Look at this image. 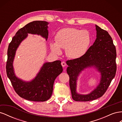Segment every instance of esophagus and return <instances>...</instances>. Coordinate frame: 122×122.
<instances>
[{
  "label": "esophagus",
  "mask_w": 122,
  "mask_h": 122,
  "mask_svg": "<svg viewBox=\"0 0 122 122\" xmlns=\"http://www.w3.org/2000/svg\"><path fill=\"white\" fill-rule=\"evenodd\" d=\"M61 64L62 66V67H66V62H65V61H62Z\"/></svg>",
  "instance_id": "1"
}]
</instances>
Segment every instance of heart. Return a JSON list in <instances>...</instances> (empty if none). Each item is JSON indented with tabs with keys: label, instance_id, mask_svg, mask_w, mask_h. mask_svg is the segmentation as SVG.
<instances>
[{
	"label": "heart",
	"instance_id": "1",
	"mask_svg": "<svg viewBox=\"0 0 122 122\" xmlns=\"http://www.w3.org/2000/svg\"><path fill=\"white\" fill-rule=\"evenodd\" d=\"M91 42L88 31L75 28H65L57 32L55 42H51L50 48L56 55L61 54V49H66V53L69 57L76 59L86 53Z\"/></svg>",
	"mask_w": 122,
	"mask_h": 122
}]
</instances>
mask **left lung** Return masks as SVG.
<instances>
[{
    "mask_svg": "<svg viewBox=\"0 0 122 122\" xmlns=\"http://www.w3.org/2000/svg\"><path fill=\"white\" fill-rule=\"evenodd\" d=\"M96 30V39L86 53L79 58L66 62L72 97L76 101H89L102 97L116 75L117 53L112 38L107 31L97 25ZM87 68H94L100 74V81L90 93L81 94L76 91L77 80Z\"/></svg>",
    "mask_w": 122,
    "mask_h": 122,
    "instance_id": "left-lung-1",
    "label": "left lung"
}]
</instances>
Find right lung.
Segmentation results:
<instances>
[{
    "label": "right lung",
    "instance_id": "1",
    "mask_svg": "<svg viewBox=\"0 0 122 122\" xmlns=\"http://www.w3.org/2000/svg\"><path fill=\"white\" fill-rule=\"evenodd\" d=\"M48 24V22L43 21L31 22L16 32L9 45L6 66L7 76L17 94L29 101L43 102L48 100L52 94L55 79L63 71L61 61H55L44 63L36 77L30 81L19 78L15 73L14 61L20 44L26 39L28 34L41 36L47 41Z\"/></svg>",
    "mask_w": 122,
    "mask_h": 122
}]
</instances>
